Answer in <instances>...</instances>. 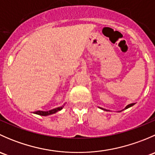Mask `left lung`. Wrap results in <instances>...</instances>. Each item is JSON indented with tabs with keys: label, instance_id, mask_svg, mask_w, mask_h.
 Here are the masks:
<instances>
[{
	"label": "left lung",
	"instance_id": "obj_1",
	"mask_svg": "<svg viewBox=\"0 0 155 155\" xmlns=\"http://www.w3.org/2000/svg\"><path fill=\"white\" fill-rule=\"evenodd\" d=\"M134 104H129V105H127V107H126L125 108H124V109H128V108H130V107H133V106H134ZM100 108H101V107H100ZM101 109H103V110H107V111H108L107 109H104V108H101ZM124 109H122V110H124ZM122 110H121V111H122ZM121 111H120V112H121Z\"/></svg>",
	"mask_w": 155,
	"mask_h": 155
}]
</instances>
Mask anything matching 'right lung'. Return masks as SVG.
Here are the masks:
<instances>
[{
  "label": "right lung",
  "instance_id": "obj_1",
  "mask_svg": "<svg viewBox=\"0 0 155 155\" xmlns=\"http://www.w3.org/2000/svg\"><path fill=\"white\" fill-rule=\"evenodd\" d=\"M64 105H65V104H64L62 107H59L58 108H55V109H51V110H48V111H37V112H34V113L37 114V115H42V116H47V115H52V114H54V113H56V112L61 111L62 109H63L64 106Z\"/></svg>",
  "mask_w": 155,
  "mask_h": 155
}]
</instances>
